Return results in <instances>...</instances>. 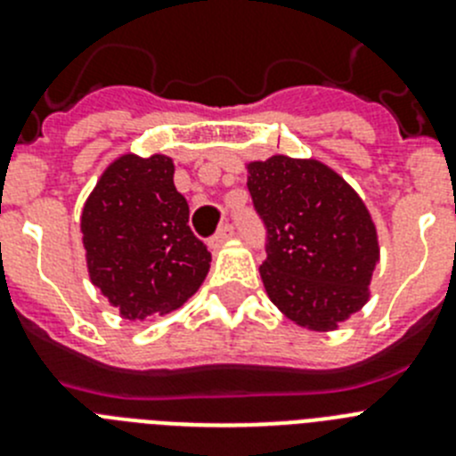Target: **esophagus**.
Segmentation results:
<instances>
[{"instance_id":"34e87169","label":"esophagus","mask_w":456,"mask_h":456,"mask_svg":"<svg viewBox=\"0 0 456 456\" xmlns=\"http://www.w3.org/2000/svg\"><path fill=\"white\" fill-rule=\"evenodd\" d=\"M232 232H235V228H232L231 224H225V225H221L219 228V232H216L215 237H212V240H209V248H221L225 244V241L231 240L232 237Z\"/></svg>"}]
</instances>
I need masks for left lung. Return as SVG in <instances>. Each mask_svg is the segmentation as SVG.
Returning <instances> with one entry per match:
<instances>
[{
  "mask_svg": "<svg viewBox=\"0 0 456 456\" xmlns=\"http://www.w3.org/2000/svg\"><path fill=\"white\" fill-rule=\"evenodd\" d=\"M244 167L269 231L260 265L267 297L301 329L338 331L370 301L381 256L368 205L315 157L272 155Z\"/></svg>",
  "mask_w": 456,
  "mask_h": 456,
  "instance_id": "obj_1",
  "label": "left lung"
}]
</instances>
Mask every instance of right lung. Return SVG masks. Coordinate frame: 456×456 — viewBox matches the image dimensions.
I'll use <instances>...</instances> for the list:
<instances>
[{"mask_svg": "<svg viewBox=\"0 0 456 456\" xmlns=\"http://www.w3.org/2000/svg\"><path fill=\"white\" fill-rule=\"evenodd\" d=\"M175 164L155 152H123L82 208L91 283L125 320L178 308L209 272V253L189 228V205L173 183Z\"/></svg>", "mask_w": 456, "mask_h": 456, "instance_id": "obj_1", "label": "right lung"}]
</instances>
